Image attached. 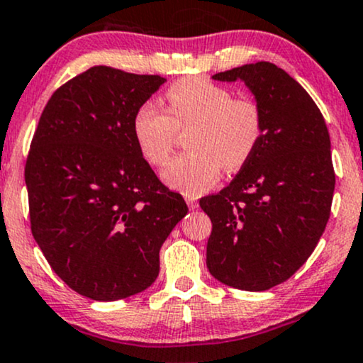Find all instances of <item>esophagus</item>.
Returning a JSON list of instances; mask_svg holds the SVG:
<instances>
[{
    "label": "esophagus",
    "mask_w": 363,
    "mask_h": 363,
    "mask_svg": "<svg viewBox=\"0 0 363 363\" xmlns=\"http://www.w3.org/2000/svg\"><path fill=\"white\" fill-rule=\"evenodd\" d=\"M186 205H189L190 210H196L199 208V202H196V199H194V196H186Z\"/></svg>",
    "instance_id": "34e87169"
}]
</instances>
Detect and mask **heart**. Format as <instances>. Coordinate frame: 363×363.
<instances>
[{"mask_svg":"<svg viewBox=\"0 0 363 363\" xmlns=\"http://www.w3.org/2000/svg\"><path fill=\"white\" fill-rule=\"evenodd\" d=\"M168 114L155 102L136 107L131 129L141 155L163 164L177 143L178 129L191 150L164 167L163 180L185 194H200L217 180L220 168L235 172L247 163L264 133L261 106L234 97L230 89L203 77L182 79L167 91Z\"/></svg>","mask_w":363,"mask_h":363,"instance_id":"obj_1","label":"heart"}]
</instances>
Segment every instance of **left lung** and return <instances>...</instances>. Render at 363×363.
<instances>
[{
	"label": "left lung",
	"mask_w": 363,
	"mask_h": 363,
	"mask_svg": "<svg viewBox=\"0 0 363 363\" xmlns=\"http://www.w3.org/2000/svg\"><path fill=\"white\" fill-rule=\"evenodd\" d=\"M212 79L244 80L262 109L264 133L234 180L200 200L212 220L207 267L230 288L266 291L306 262L328 222L330 134L310 94L274 64L256 62Z\"/></svg>",
	"instance_id": "left-lung-1"
}]
</instances>
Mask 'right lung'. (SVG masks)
<instances>
[{
  "label": "right lung",
  "instance_id": "1",
  "mask_svg": "<svg viewBox=\"0 0 363 363\" xmlns=\"http://www.w3.org/2000/svg\"><path fill=\"white\" fill-rule=\"evenodd\" d=\"M161 84L160 75L91 67L52 94L31 140V234L55 274L96 301L150 288L161 245L189 212L133 136L134 111Z\"/></svg>",
  "mask_w": 363,
  "mask_h": 363
}]
</instances>
